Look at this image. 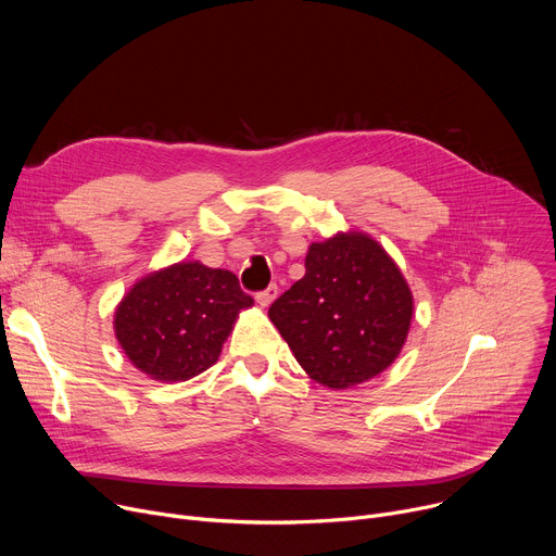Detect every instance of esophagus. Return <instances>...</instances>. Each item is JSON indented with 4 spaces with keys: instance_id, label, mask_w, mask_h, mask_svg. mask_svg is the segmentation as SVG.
Returning <instances> with one entry per match:
<instances>
[{
    "instance_id": "1",
    "label": "esophagus",
    "mask_w": 556,
    "mask_h": 556,
    "mask_svg": "<svg viewBox=\"0 0 556 556\" xmlns=\"http://www.w3.org/2000/svg\"><path fill=\"white\" fill-rule=\"evenodd\" d=\"M277 294H279V288H277L275 283H270L266 290L257 292V294H255V299H257V303H260L262 307H268V305L277 299Z\"/></svg>"
}]
</instances>
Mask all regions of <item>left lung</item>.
Masks as SVG:
<instances>
[{"instance_id":"8db88e82","label":"left lung","mask_w":556,"mask_h":556,"mask_svg":"<svg viewBox=\"0 0 556 556\" xmlns=\"http://www.w3.org/2000/svg\"><path fill=\"white\" fill-rule=\"evenodd\" d=\"M412 314L405 277L363 232L312 244L305 275L268 309L299 365L332 389L387 369L405 345Z\"/></svg>"}]
</instances>
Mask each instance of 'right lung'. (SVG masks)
I'll return each instance as SVG.
<instances>
[{"label": "right lung", "mask_w": 556, "mask_h": 556, "mask_svg": "<svg viewBox=\"0 0 556 556\" xmlns=\"http://www.w3.org/2000/svg\"><path fill=\"white\" fill-rule=\"evenodd\" d=\"M249 305L253 296L232 273L182 262L140 279L121 301L114 330L140 371L189 380L219 358L237 312Z\"/></svg>", "instance_id": "1"}]
</instances>
